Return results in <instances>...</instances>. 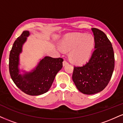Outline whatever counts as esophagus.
Here are the masks:
<instances>
[{
	"label": "esophagus",
	"mask_w": 123,
	"mask_h": 123,
	"mask_svg": "<svg viewBox=\"0 0 123 123\" xmlns=\"http://www.w3.org/2000/svg\"><path fill=\"white\" fill-rule=\"evenodd\" d=\"M67 64H68V62L65 60L63 61V65L65 66L66 65H67Z\"/></svg>",
	"instance_id": "esophagus-1"
}]
</instances>
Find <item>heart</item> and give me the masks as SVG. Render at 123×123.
I'll use <instances>...</instances> for the list:
<instances>
[{
    "label": "heart",
    "instance_id": "obj_1",
    "mask_svg": "<svg viewBox=\"0 0 123 123\" xmlns=\"http://www.w3.org/2000/svg\"><path fill=\"white\" fill-rule=\"evenodd\" d=\"M94 46L92 35L84 33H72L62 40L60 47L65 51H70V60L76 64H83L90 58Z\"/></svg>",
    "mask_w": 123,
    "mask_h": 123
}]
</instances>
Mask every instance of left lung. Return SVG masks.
Returning <instances> with one entry per match:
<instances>
[{"label": "left lung", "mask_w": 123, "mask_h": 123, "mask_svg": "<svg viewBox=\"0 0 123 123\" xmlns=\"http://www.w3.org/2000/svg\"><path fill=\"white\" fill-rule=\"evenodd\" d=\"M95 50L89 61L74 66L72 79L77 88L87 95L97 94L106 87L115 68V55L111 42L102 31L92 28Z\"/></svg>", "instance_id": "obj_1"}]
</instances>
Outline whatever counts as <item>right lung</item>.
Returning a JSON list of instances; mask_svg holds the SVG:
<instances>
[{"mask_svg": "<svg viewBox=\"0 0 123 123\" xmlns=\"http://www.w3.org/2000/svg\"><path fill=\"white\" fill-rule=\"evenodd\" d=\"M29 35V31H24L12 45L9 55V72L12 81L21 91L29 95H39L50 88L56 74L62 68L63 60L45 57L34 70L21 75L18 69L19 55Z\"/></svg>", "mask_w": 123, "mask_h": 123, "instance_id": "obj_1", "label": "right lung"}]
</instances>
